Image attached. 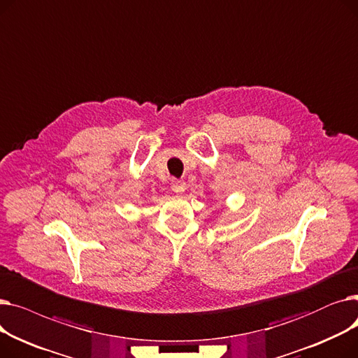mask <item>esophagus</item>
I'll use <instances>...</instances> for the list:
<instances>
[{"mask_svg": "<svg viewBox=\"0 0 358 358\" xmlns=\"http://www.w3.org/2000/svg\"><path fill=\"white\" fill-rule=\"evenodd\" d=\"M185 187L187 185H185L184 180H173V182H171V189L177 194H181L185 190Z\"/></svg>", "mask_w": 358, "mask_h": 358, "instance_id": "esophagus-1", "label": "esophagus"}]
</instances>
